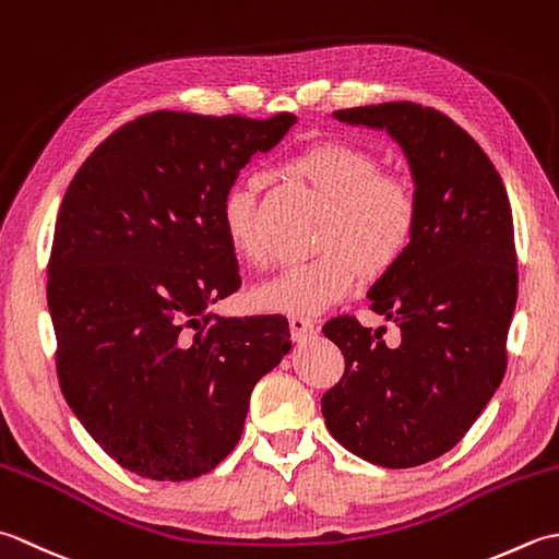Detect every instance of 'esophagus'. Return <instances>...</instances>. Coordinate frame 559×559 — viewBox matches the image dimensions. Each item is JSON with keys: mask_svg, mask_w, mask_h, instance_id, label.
<instances>
[{"mask_svg": "<svg viewBox=\"0 0 559 559\" xmlns=\"http://www.w3.org/2000/svg\"><path fill=\"white\" fill-rule=\"evenodd\" d=\"M289 333H292V337L296 340V343H301V340L311 337L316 333V325H313V321H309V318L292 316L289 318Z\"/></svg>", "mask_w": 559, "mask_h": 559, "instance_id": "34e87169", "label": "esophagus"}]
</instances>
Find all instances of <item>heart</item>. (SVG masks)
I'll use <instances>...</instances> for the list:
<instances>
[{
	"label": "heart",
	"mask_w": 559,
	"mask_h": 559,
	"mask_svg": "<svg viewBox=\"0 0 559 559\" xmlns=\"http://www.w3.org/2000/svg\"><path fill=\"white\" fill-rule=\"evenodd\" d=\"M289 170L328 200L321 253L284 265L253 289V304L272 313L313 316L355 289L359 272L383 275L413 243L417 192L407 178L381 174L376 156L345 140L318 142L289 162ZM222 229L238 258L255 263L263 248L255 231V188L238 180L222 198Z\"/></svg>",
	"instance_id": "obj_1"
}]
</instances>
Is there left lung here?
I'll list each match as a JSON object with an SVG mask.
<instances>
[{
  "instance_id": "1",
  "label": "left lung",
  "mask_w": 559,
  "mask_h": 559,
  "mask_svg": "<svg viewBox=\"0 0 559 559\" xmlns=\"http://www.w3.org/2000/svg\"><path fill=\"white\" fill-rule=\"evenodd\" d=\"M333 118L401 144L419 219L405 255L367 294L401 328V345L352 316L330 318L323 333L343 352L345 373L321 409L330 435L359 459L415 468L451 451L504 379L519 292L511 204L480 144L435 108L397 100Z\"/></svg>"
}]
</instances>
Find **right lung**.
Wrapping results in <instances>:
<instances>
[{
	"label": "right lung",
	"mask_w": 559,
	"mask_h": 559,
	"mask_svg": "<svg viewBox=\"0 0 559 559\" xmlns=\"http://www.w3.org/2000/svg\"><path fill=\"white\" fill-rule=\"evenodd\" d=\"M294 122L156 110L98 144L64 192L48 265L57 379L130 473H210L241 439L255 383L292 349L284 316L210 309L241 287L224 192Z\"/></svg>",
	"instance_id": "obj_1"
}]
</instances>
